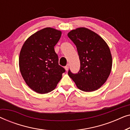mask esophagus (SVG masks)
Returning a JSON list of instances; mask_svg holds the SVG:
<instances>
[{"mask_svg": "<svg viewBox=\"0 0 130 130\" xmlns=\"http://www.w3.org/2000/svg\"><path fill=\"white\" fill-rule=\"evenodd\" d=\"M65 70H66V71H68V70H69V64H67V66H65Z\"/></svg>", "mask_w": 130, "mask_h": 130, "instance_id": "obj_1", "label": "esophagus"}]
</instances>
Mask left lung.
Here are the masks:
<instances>
[{"label": "left lung", "mask_w": 130, "mask_h": 130, "mask_svg": "<svg viewBox=\"0 0 130 130\" xmlns=\"http://www.w3.org/2000/svg\"><path fill=\"white\" fill-rule=\"evenodd\" d=\"M67 35L76 45L80 61L79 72L74 74L69 70V77L82 91L98 90L111 72L112 58L109 46L98 34L85 27L73 29Z\"/></svg>", "instance_id": "1"}]
</instances>
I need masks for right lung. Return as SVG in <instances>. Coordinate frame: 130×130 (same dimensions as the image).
Listing matches in <instances>:
<instances>
[{"label": "right lung", "instance_id": "add662e5", "mask_svg": "<svg viewBox=\"0 0 130 130\" xmlns=\"http://www.w3.org/2000/svg\"><path fill=\"white\" fill-rule=\"evenodd\" d=\"M61 31L48 27L28 37L21 48L19 70L26 85L34 91L45 94L56 88L65 70L58 63L54 51Z\"/></svg>", "mask_w": 130, "mask_h": 130}]
</instances>
